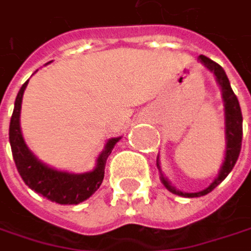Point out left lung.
<instances>
[{
    "label": "left lung",
    "instance_id": "left-lung-1",
    "mask_svg": "<svg viewBox=\"0 0 251 251\" xmlns=\"http://www.w3.org/2000/svg\"><path fill=\"white\" fill-rule=\"evenodd\" d=\"M199 61L208 68L211 70L215 76H217V81L220 82L221 85V90H223V99H224V103H226V161L221 167V172L220 176L214 180V183L206 187L205 190L202 192H198V193H183L180 190L175 189L167 178H164L161 175V180L164 183V186L173 192L178 196H184V198H198V196H203V195H208L209 192H212L226 176L229 175V172L232 170V167L235 166L237 160H238V155H240V151H241V139H243V115H241V109H240V103H238V99L237 96L234 94L231 85H229V81H228V76H226V71L223 70V67L217 62H214L212 59L206 58L205 55H201L199 56ZM157 167L160 170V164H158V160H157Z\"/></svg>",
    "mask_w": 251,
    "mask_h": 251
}]
</instances>
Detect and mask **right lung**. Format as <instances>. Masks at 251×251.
Returning a JSON list of instances; mask_svg holds the SVG:
<instances>
[{
  "mask_svg": "<svg viewBox=\"0 0 251 251\" xmlns=\"http://www.w3.org/2000/svg\"><path fill=\"white\" fill-rule=\"evenodd\" d=\"M27 82L28 79L22 85L16 97L14 110L10 121V144H11L16 167L25 184L31 190L40 193L43 198L61 205H76L88 199L100 187L104 178L106 160L110 155L119 138H113L106 144V148L103 150V152L97 160V167L90 173L70 175V173L49 169L48 166L42 164L28 151L20 130V109H22V99Z\"/></svg>",
  "mask_w": 251,
  "mask_h": 251,
  "instance_id": "1",
  "label": "right lung"
}]
</instances>
